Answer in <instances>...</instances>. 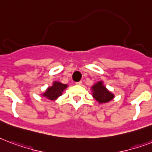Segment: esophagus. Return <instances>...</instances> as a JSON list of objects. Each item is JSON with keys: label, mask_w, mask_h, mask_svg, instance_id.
<instances>
[{"label": "esophagus", "mask_w": 152, "mask_h": 152, "mask_svg": "<svg viewBox=\"0 0 152 152\" xmlns=\"http://www.w3.org/2000/svg\"><path fill=\"white\" fill-rule=\"evenodd\" d=\"M82 81H79V82H76V85H82Z\"/></svg>", "instance_id": "34e87169"}]
</instances>
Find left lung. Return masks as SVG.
Segmentation results:
<instances>
[{"label": "left lung", "instance_id": "obj_1", "mask_svg": "<svg viewBox=\"0 0 152 152\" xmlns=\"http://www.w3.org/2000/svg\"><path fill=\"white\" fill-rule=\"evenodd\" d=\"M93 97L97 100L99 103H105L111 101L114 97V95L110 93L105 87L103 86L102 82H97L92 87Z\"/></svg>", "mask_w": 152, "mask_h": 152}]
</instances>
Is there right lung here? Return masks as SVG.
I'll use <instances>...</instances> for the list:
<instances>
[{
    "label": "right lung",
    "mask_w": 152,
    "mask_h": 152,
    "mask_svg": "<svg viewBox=\"0 0 152 152\" xmlns=\"http://www.w3.org/2000/svg\"><path fill=\"white\" fill-rule=\"evenodd\" d=\"M67 87V85H64L60 82H55L51 87H49L47 91L43 94V96L50 100H55L62 95V93Z\"/></svg>",
    "instance_id": "right-lung-1"
}]
</instances>
